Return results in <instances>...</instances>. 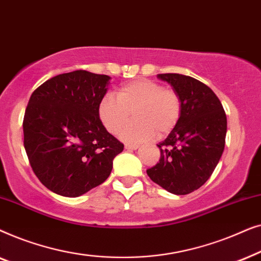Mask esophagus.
<instances>
[{"instance_id":"obj_1","label":"esophagus","mask_w":261,"mask_h":261,"mask_svg":"<svg viewBox=\"0 0 261 261\" xmlns=\"http://www.w3.org/2000/svg\"><path fill=\"white\" fill-rule=\"evenodd\" d=\"M124 148H126V149H137V148H139V145L126 144V145H124Z\"/></svg>"}]
</instances>
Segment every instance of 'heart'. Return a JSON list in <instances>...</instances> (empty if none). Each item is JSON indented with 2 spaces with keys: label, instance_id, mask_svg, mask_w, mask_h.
I'll return each mask as SVG.
<instances>
[{
  "label": "heart",
  "instance_id": "1",
  "mask_svg": "<svg viewBox=\"0 0 261 261\" xmlns=\"http://www.w3.org/2000/svg\"><path fill=\"white\" fill-rule=\"evenodd\" d=\"M98 117L110 134L121 130L120 137L127 142H141L156 137H165L174 129L181 115V99L172 88L159 82L138 78L121 85L113 95L99 99Z\"/></svg>",
  "mask_w": 261,
  "mask_h": 261
}]
</instances>
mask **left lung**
<instances>
[{
  "instance_id": "obj_1",
  "label": "left lung",
  "mask_w": 261,
  "mask_h": 261,
  "mask_svg": "<svg viewBox=\"0 0 261 261\" xmlns=\"http://www.w3.org/2000/svg\"><path fill=\"white\" fill-rule=\"evenodd\" d=\"M178 92L181 115L165 140L160 159L147 169L148 177L174 195H188L209 179L224 149L227 116L208 85L179 73H159Z\"/></svg>"
}]
</instances>
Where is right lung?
<instances>
[{
	"label": "right lung",
	"instance_id": "1",
	"mask_svg": "<svg viewBox=\"0 0 261 261\" xmlns=\"http://www.w3.org/2000/svg\"><path fill=\"white\" fill-rule=\"evenodd\" d=\"M107 74L84 70L46 81L32 94L23 117V146L32 170L48 190L77 197L109 177L123 144L98 117Z\"/></svg>",
	"mask_w": 261,
	"mask_h": 261
}]
</instances>
